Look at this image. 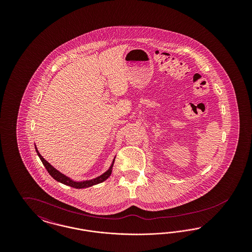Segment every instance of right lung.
<instances>
[{
    "instance_id": "1",
    "label": "right lung",
    "mask_w": 252,
    "mask_h": 252,
    "mask_svg": "<svg viewBox=\"0 0 252 252\" xmlns=\"http://www.w3.org/2000/svg\"><path fill=\"white\" fill-rule=\"evenodd\" d=\"M36 153H37V155L39 157V158H40V160L42 161L43 165L45 166L46 170L48 171L49 174L51 175V177H52L53 179H55L57 181L61 182V183H63V184H65V185L71 186L72 188H76V189L88 188V187L94 186V185L98 184V183H101V182H103V181H105L107 179H108V178H109V176L111 175L112 166H113V163H114V160H115V158H114V159H113V161H112L111 166L109 167V169H108V171H107L106 173H104L103 175H101L100 177H98V178H96V179H94V180H85V181H73V180H71V179H69L68 177H66L65 175L61 174L60 171H58L56 168L53 167V166L49 163L48 161H47L46 159H44V158H43V157L41 156V155L39 154V152L37 151L36 147Z\"/></svg>"
}]
</instances>
